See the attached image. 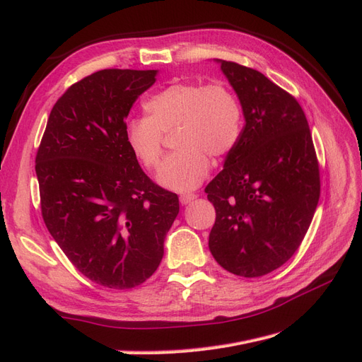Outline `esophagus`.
<instances>
[{
	"mask_svg": "<svg viewBox=\"0 0 362 362\" xmlns=\"http://www.w3.org/2000/svg\"><path fill=\"white\" fill-rule=\"evenodd\" d=\"M196 198H198V196H196L194 193H185V194H181V196H180V202H181L182 205H187V204L193 202Z\"/></svg>",
	"mask_w": 362,
	"mask_h": 362,
	"instance_id": "obj_1",
	"label": "esophagus"
}]
</instances>
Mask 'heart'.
<instances>
[{"instance_id":"heart-1","label":"heart","mask_w":362,"mask_h":362,"mask_svg":"<svg viewBox=\"0 0 362 362\" xmlns=\"http://www.w3.org/2000/svg\"><path fill=\"white\" fill-rule=\"evenodd\" d=\"M148 116L129 119L125 139L148 169L163 157L161 133L173 134L175 151L157 175L169 190H194L210 172V158L231 152L242 133L243 112L238 98L222 83H175L145 103Z\"/></svg>"}]
</instances>
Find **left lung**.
<instances>
[{"mask_svg": "<svg viewBox=\"0 0 362 362\" xmlns=\"http://www.w3.org/2000/svg\"><path fill=\"white\" fill-rule=\"evenodd\" d=\"M245 117L223 170L206 185L216 222L211 255L237 276L276 270L300 246L320 196L319 163L305 113L266 75L218 60Z\"/></svg>", "mask_w": 362, "mask_h": 362, "instance_id": "8db88e82", "label": "left lung"}]
</instances>
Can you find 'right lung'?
<instances>
[{"mask_svg": "<svg viewBox=\"0 0 362 362\" xmlns=\"http://www.w3.org/2000/svg\"><path fill=\"white\" fill-rule=\"evenodd\" d=\"M158 71L103 69L52 107L36 156L42 216L64 255L107 288L144 284L160 266L178 196L152 182L125 119Z\"/></svg>", "mask_w": 362, "mask_h": 362, "instance_id": "add662e5", "label": "right lung"}]
</instances>
